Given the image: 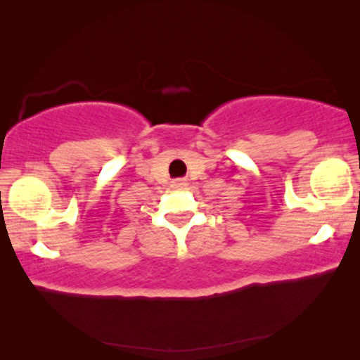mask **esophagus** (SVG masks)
Returning a JSON list of instances; mask_svg holds the SVG:
<instances>
[{"instance_id": "34e87169", "label": "esophagus", "mask_w": 360, "mask_h": 360, "mask_svg": "<svg viewBox=\"0 0 360 360\" xmlns=\"http://www.w3.org/2000/svg\"><path fill=\"white\" fill-rule=\"evenodd\" d=\"M185 185H186V181H185L184 179H179V180H175L174 184H172V186H175V188H184Z\"/></svg>"}]
</instances>
